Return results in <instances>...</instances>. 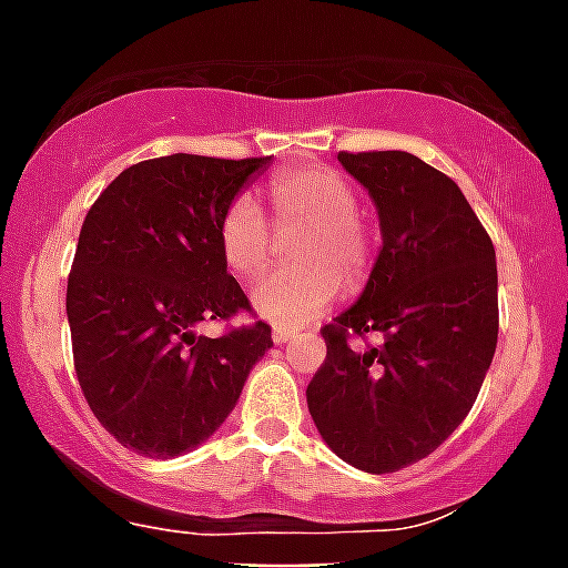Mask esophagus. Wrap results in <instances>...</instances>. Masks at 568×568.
<instances>
[{
  "label": "esophagus",
  "mask_w": 568,
  "mask_h": 568,
  "mask_svg": "<svg viewBox=\"0 0 568 568\" xmlns=\"http://www.w3.org/2000/svg\"><path fill=\"white\" fill-rule=\"evenodd\" d=\"M294 335H297V332H294V328H288V326H274V332H271L274 343H288Z\"/></svg>",
  "instance_id": "obj_1"
}]
</instances>
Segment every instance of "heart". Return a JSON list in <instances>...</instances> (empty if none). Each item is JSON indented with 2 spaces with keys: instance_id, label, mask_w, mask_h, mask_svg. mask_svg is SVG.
Segmentation results:
<instances>
[{
  "instance_id": "obj_1",
  "label": "heart",
  "mask_w": 568,
  "mask_h": 568,
  "mask_svg": "<svg viewBox=\"0 0 568 568\" xmlns=\"http://www.w3.org/2000/svg\"><path fill=\"white\" fill-rule=\"evenodd\" d=\"M270 225L251 199H233L219 219V251L227 268L254 280L274 256L276 233L297 236L288 254L297 268L268 274L254 288L262 317L297 326L328 308L343 288H361L373 271V236L357 216L352 181L332 166H294L268 181Z\"/></svg>"
}]
</instances>
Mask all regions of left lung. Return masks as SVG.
Wrapping results in <instances>:
<instances>
[{"mask_svg": "<svg viewBox=\"0 0 568 568\" xmlns=\"http://www.w3.org/2000/svg\"><path fill=\"white\" fill-rule=\"evenodd\" d=\"M337 161L373 195L384 247L361 300L321 328L308 413L343 462L393 474L430 456L474 407L497 349V254L436 166L402 150ZM373 334L381 344L351 346Z\"/></svg>", "mask_w": 568, "mask_h": 568, "instance_id": "1", "label": "left lung"}]
</instances>
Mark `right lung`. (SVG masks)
I'll list each match as a JSON object with an SVG mask.
<instances>
[{
	"mask_svg": "<svg viewBox=\"0 0 568 568\" xmlns=\"http://www.w3.org/2000/svg\"><path fill=\"white\" fill-rule=\"evenodd\" d=\"M268 161H138L85 213L65 288L74 369L94 418L135 454L202 445L274 346L262 321L195 332L254 314L219 251V219Z\"/></svg>",
	"mask_w": 568,
	"mask_h": 568,
	"instance_id": "right-lung-1",
	"label": "right lung"
}]
</instances>
